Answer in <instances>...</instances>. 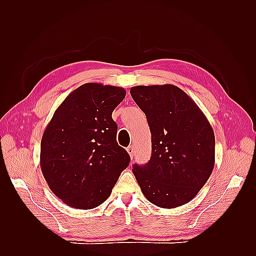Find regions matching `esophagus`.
<instances>
[{
  "label": "esophagus",
  "mask_w": 256,
  "mask_h": 256,
  "mask_svg": "<svg viewBox=\"0 0 256 256\" xmlns=\"http://www.w3.org/2000/svg\"><path fill=\"white\" fill-rule=\"evenodd\" d=\"M127 152H128V154H130V157H131V158H134V146H132V145H130V146H128V147H127Z\"/></svg>",
  "instance_id": "1"
}]
</instances>
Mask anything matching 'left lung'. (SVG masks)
<instances>
[{
	"instance_id": "1",
	"label": "left lung",
	"mask_w": 256,
	"mask_h": 256,
	"mask_svg": "<svg viewBox=\"0 0 256 256\" xmlns=\"http://www.w3.org/2000/svg\"><path fill=\"white\" fill-rule=\"evenodd\" d=\"M152 134V157L132 172L145 198L175 208L194 198L214 166V134L204 113L173 84L131 88Z\"/></svg>"
}]
</instances>
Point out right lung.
Wrapping results in <instances>:
<instances>
[{"label": "right lung", "mask_w": 256, "mask_h": 256, "mask_svg": "<svg viewBox=\"0 0 256 256\" xmlns=\"http://www.w3.org/2000/svg\"><path fill=\"white\" fill-rule=\"evenodd\" d=\"M125 96L122 88L85 83L65 98L46 127L40 168L51 191L68 206L102 205L129 166L112 118Z\"/></svg>", "instance_id": "right-lung-1"}]
</instances>
